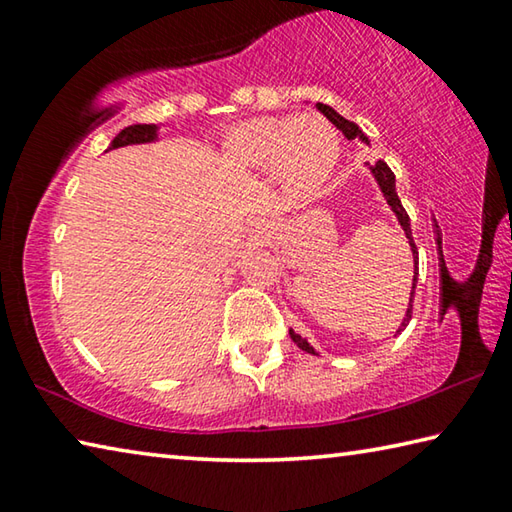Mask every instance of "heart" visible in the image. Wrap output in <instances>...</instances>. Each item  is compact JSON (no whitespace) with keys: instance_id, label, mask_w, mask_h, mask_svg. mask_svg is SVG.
<instances>
[{"instance_id":"heart-1","label":"heart","mask_w":512,"mask_h":512,"mask_svg":"<svg viewBox=\"0 0 512 512\" xmlns=\"http://www.w3.org/2000/svg\"><path fill=\"white\" fill-rule=\"evenodd\" d=\"M230 162L246 173H273L289 201H314L341 160V140L316 115L257 117L235 126L225 144Z\"/></svg>"}]
</instances>
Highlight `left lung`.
Masks as SVG:
<instances>
[{"label": "left lung", "mask_w": 512, "mask_h": 512, "mask_svg": "<svg viewBox=\"0 0 512 512\" xmlns=\"http://www.w3.org/2000/svg\"><path fill=\"white\" fill-rule=\"evenodd\" d=\"M316 108L323 112V115L332 121V124L339 128V131L348 137V140H359V142H363V144H368L370 146V140L366 137V133L361 131V128L354 124V121H350V119H345L343 115H339V112H336L334 108H329V106H325V103H316ZM363 169H366L370 176H372V180H375L377 183V187H379V192H381V196H384V201H386V205L391 207V212L395 214V219H397V223H400V228L404 230V237H406V241H409V248H411V257H413V280H411V296H409V307H406V314H404V318H402V323H400V327H397V332H395V336L397 334H402L404 329H406V325H409V320H411V307H413V296H415V284H418V248H415V244H413V235H411V221H409V214L404 212V207H402V203H400V196H397V189H395V173L388 169V164L386 162H375V164H363ZM289 336H291V341L298 345L300 350H305V352H309V354H318L316 352V348L314 345H311L307 339H302V336L298 334V332H293V329H289Z\"/></svg>", "instance_id": "obj_1"}]
</instances>
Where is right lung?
I'll return each mask as SVG.
<instances>
[{"mask_svg": "<svg viewBox=\"0 0 512 512\" xmlns=\"http://www.w3.org/2000/svg\"><path fill=\"white\" fill-rule=\"evenodd\" d=\"M160 128L162 124H133L126 126L115 140L110 142V149H121V146H133V144H151L160 140Z\"/></svg>", "mask_w": 512, "mask_h": 512, "instance_id": "add662e5", "label": "right lung"}]
</instances>
